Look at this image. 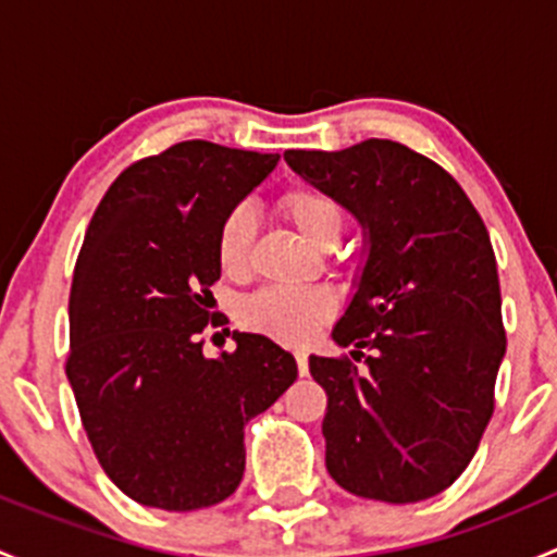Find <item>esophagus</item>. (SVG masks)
<instances>
[{
    "instance_id": "34e87169",
    "label": "esophagus",
    "mask_w": 557,
    "mask_h": 557,
    "mask_svg": "<svg viewBox=\"0 0 557 557\" xmlns=\"http://www.w3.org/2000/svg\"><path fill=\"white\" fill-rule=\"evenodd\" d=\"M294 356H296V367H299V374L305 377V374L310 372V358H307L305 350H296Z\"/></svg>"
}]
</instances>
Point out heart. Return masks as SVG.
<instances>
[{
    "mask_svg": "<svg viewBox=\"0 0 557 557\" xmlns=\"http://www.w3.org/2000/svg\"><path fill=\"white\" fill-rule=\"evenodd\" d=\"M280 212L312 247L329 250L345 232V207L318 185H290L277 199ZM256 239V218L247 207H234L221 218L215 232V261L226 277L243 280L250 272V250ZM334 305L320 290L263 288L239 305V325L252 334L272 336L285 345H305L331 318Z\"/></svg>",
    "mask_w": 557,
    "mask_h": 557,
    "instance_id": "obj_1",
    "label": "heart"
}]
</instances>
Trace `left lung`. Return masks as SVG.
<instances>
[{
  "label": "left lung",
  "instance_id": "8db88e82",
  "mask_svg": "<svg viewBox=\"0 0 557 557\" xmlns=\"http://www.w3.org/2000/svg\"><path fill=\"white\" fill-rule=\"evenodd\" d=\"M285 161L369 228L361 285L334 329L352 358L310 356L329 398L325 469L374 502L436 496L480 447L507 350L485 223L450 172L393 139Z\"/></svg>",
  "mask_w": 557,
  "mask_h": 557
}]
</instances>
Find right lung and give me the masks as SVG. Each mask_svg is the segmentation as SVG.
<instances>
[{
	"mask_svg": "<svg viewBox=\"0 0 557 557\" xmlns=\"http://www.w3.org/2000/svg\"><path fill=\"white\" fill-rule=\"evenodd\" d=\"M277 153L185 139L134 161L99 201L70 294L66 377L104 474L143 507L190 512L232 496L245 423L296 380L269 336L205 358L215 232Z\"/></svg>",
	"mask_w": 557,
	"mask_h": 557,
	"instance_id": "1",
	"label": "right lung"
}]
</instances>
